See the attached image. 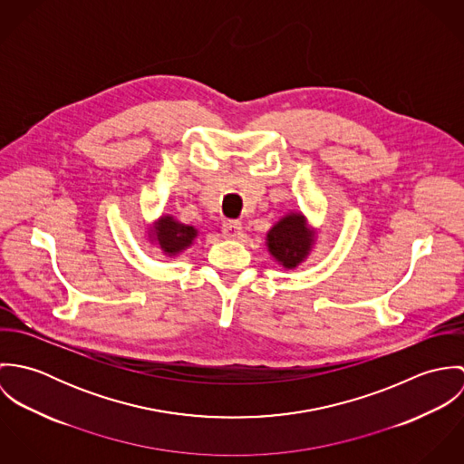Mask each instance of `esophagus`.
<instances>
[{"label": "esophagus", "mask_w": 464, "mask_h": 464, "mask_svg": "<svg viewBox=\"0 0 464 464\" xmlns=\"http://www.w3.org/2000/svg\"><path fill=\"white\" fill-rule=\"evenodd\" d=\"M223 237L227 239H239L243 234V225L239 221H225L221 227Z\"/></svg>", "instance_id": "34e87169"}]
</instances>
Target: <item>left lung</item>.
I'll list each match as a JSON object with an SVG mask.
<instances>
[{
	"label": "left lung",
	"mask_w": 464,
	"mask_h": 464,
	"mask_svg": "<svg viewBox=\"0 0 464 464\" xmlns=\"http://www.w3.org/2000/svg\"><path fill=\"white\" fill-rule=\"evenodd\" d=\"M316 241V230L302 212H289L280 218L266 234L269 256L285 269L302 265Z\"/></svg>",
	"instance_id": "1"
}]
</instances>
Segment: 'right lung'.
Listing matches in <instances>:
<instances>
[{"mask_svg":"<svg viewBox=\"0 0 464 464\" xmlns=\"http://www.w3.org/2000/svg\"><path fill=\"white\" fill-rule=\"evenodd\" d=\"M197 236H198V230L195 227L184 225L169 214L160 216L148 228V241L151 245H157L162 250V254L168 257L180 256L184 250H188L193 245Z\"/></svg>","mask_w":464,"mask_h":464,"instance_id":"obj_1","label":"right lung"}]
</instances>
